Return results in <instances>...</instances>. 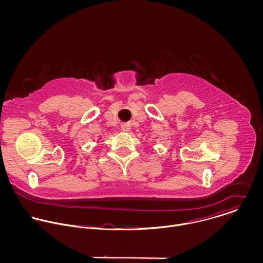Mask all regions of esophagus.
<instances>
[{"label": "esophagus", "mask_w": 263, "mask_h": 263, "mask_svg": "<svg viewBox=\"0 0 263 263\" xmlns=\"http://www.w3.org/2000/svg\"><path fill=\"white\" fill-rule=\"evenodd\" d=\"M122 130L125 131V132L129 131V130H130V125H129V124H124V125L122 126Z\"/></svg>", "instance_id": "34e87169"}]
</instances>
